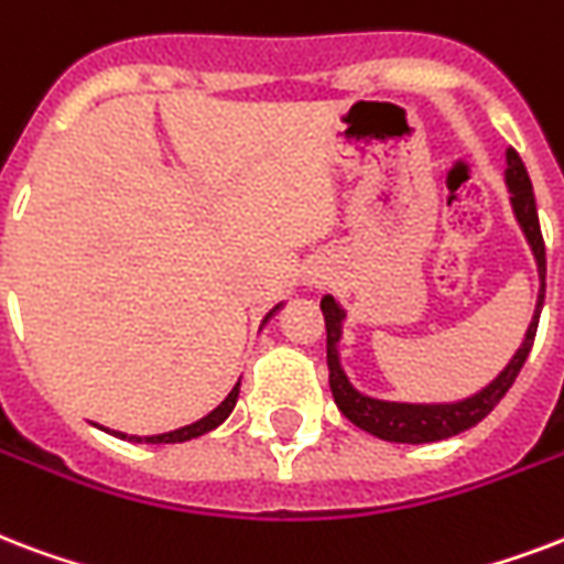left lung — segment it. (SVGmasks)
Segmentation results:
<instances>
[{"label": "left lung", "instance_id": "8db88e82", "mask_svg": "<svg viewBox=\"0 0 564 564\" xmlns=\"http://www.w3.org/2000/svg\"><path fill=\"white\" fill-rule=\"evenodd\" d=\"M502 177H506V188H509L511 195L509 200L514 221L521 227L523 239L530 245L532 260H535V269H539V299H535L530 328L523 334L518 351L476 393L453 399V402H399V399L369 397V393L358 390V387L351 384V378L346 376L343 360H339V339H343V325H346L349 313L343 311V304L334 295L322 299V316H325V330H328L330 393H334V402L343 411V416L358 425V429H364V432H369L372 437H381V441H390V444H437V441H449V437L462 435V432L473 429L476 423H482L485 416L500 405V399L509 393V387L514 384V378H518L521 367L530 358L532 339H535V330H539L541 307H544V272H547L544 239H541L530 174H527L521 156L511 148L506 150V171H502Z\"/></svg>", "mask_w": 564, "mask_h": 564}]
</instances>
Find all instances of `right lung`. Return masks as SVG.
I'll return each mask as SVG.
<instances>
[{"label":"right lung","mask_w":564,"mask_h":564,"mask_svg":"<svg viewBox=\"0 0 564 564\" xmlns=\"http://www.w3.org/2000/svg\"><path fill=\"white\" fill-rule=\"evenodd\" d=\"M283 304H286V301H281L278 307H272V311L265 313L263 325H269V322H272L274 316L283 311ZM263 325H260V328H263ZM236 399H239V381H236L234 390L227 393L225 402H221L218 408H213V411H209L206 416H200L197 423H188V425H183V429H174V432H162V435L139 437V435H127V432H111V429H102V425H100V429H102V432H109V435L120 437V441H135V444H183V441H192V437L206 435V432H213V429H218V425L225 423L227 416L234 414Z\"/></svg>","instance_id":"right-lung-1"}]
</instances>
